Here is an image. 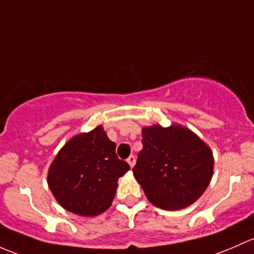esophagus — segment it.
Here are the masks:
<instances>
[{"label": "esophagus", "instance_id": "34e87169", "mask_svg": "<svg viewBox=\"0 0 254 254\" xmlns=\"http://www.w3.org/2000/svg\"><path fill=\"white\" fill-rule=\"evenodd\" d=\"M127 163H128V165H129L130 167L134 166V164H135V156H134V155H130L129 158L127 159Z\"/></svg>", "mask_w": 254, "mask_h": 254}]
</instances>
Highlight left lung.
<instances>
[{
    "instance_id": "1",
    "label": "left lung",
    "mask_w": 254,
    "mask_h": 254,
    "mask_svg": "<svg viewBox=\"0 0 254 254\" xmlns=\"http://www.w3.org/2000/svg\"><path fill=\"white\" fill-rule=\"evenodd\" d=\"M142 138L143 149L132 171L149 202L165 210L193 204L213 176L211 149L181 125L143 127Z\"/></svg>"
}]
</instances>
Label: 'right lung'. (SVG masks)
Instances as JSON below:
<instances>
[{
  "mask_svg": "<svg viewBox=\"0 0 254 254\" xmlns=\"http://www.w3.org/2000/svg\"><path fill=\"white\" fill-rule=\"evenodd\" d=\"M115 150L116 144L101 125L74 135L60 149L49 167L48 185L62 208L80 216L108 210L117 181L129 170Z\"/></svg>",
  "mask_w": 254,
  "mask_h": 254,
  "instance_id": "obj_1",
  "label": "right lung"
}]
</instances>
